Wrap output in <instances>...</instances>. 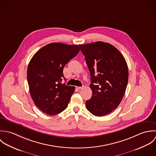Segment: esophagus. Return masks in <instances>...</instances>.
Returning <instances> with one entry per match:
<instances>
[{
	"label": "esophagus",
	"instance_id": "esophagus-1",
	"mask_svg": "<svg viewBox=\"0 0 156 156\" xmlns=\"http://www.w3.org/2000/svg\"><path fill=\"white\" fill-rule=\"evenodd\" d=\"M76 88L77 89H80L82 88V87H76Z\"/></svg>",
	"mask_w": 156,
	"mask_h": 156
}]
</instances>
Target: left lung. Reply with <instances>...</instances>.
Returning a JSON list of instances; mask_svg holds the SVG:
<instances>
[{
    "mask_svg": "<svg viewBox=\"0 0 156 156\" xmlns=\"http://www.w3.org/2000/svg\"><path fill=\"white\" fill-rule=\"evenodd\" d=\"M89 68L92 95L87 109L97 116L108 115L121 103L126 92L129 70L123 55L113 45L101 41L79 45Z\"/></svg>",
    "mask_w": 156,
    "mask_h": 156,
    "instance_id": "1",
    "label": "left lung"
}]
</instances>
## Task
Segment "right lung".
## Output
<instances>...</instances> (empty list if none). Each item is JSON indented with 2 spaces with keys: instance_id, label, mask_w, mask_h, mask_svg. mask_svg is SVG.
I'll use <instances>...</instances> for the list:
<instances>
[{
  "instance_id": "add662e5",
  "label": "right lung",
  "mask_w": 156,
  "mask_h": 156,
  "mask_svg": "<svg viewBox=\"0 0 156 156\" xmlns=\"http://www.w3.org/2000/svg\"><path fill=\"white\" fill-rule=\"evenodd\" d=\"M77 45L53 43L40 48L32 58L27 71L29 92L35 105L54 115L67 108L74 87L62 83L63 69L79 51Z\"/></svg>"
}]
</instances>
